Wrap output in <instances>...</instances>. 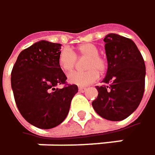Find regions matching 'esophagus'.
Instances as JSON below:
<instances>
[{
  "label": "esophagus",
  "instance_id": "esophagus-1",
  "mask_svg": "<svg viewBox=\"0 0 155 155\" xmlns=\"http://www.w3.org/2000/svg\"><path fill=\"white\" fill-rule=\"evenodd\" d=\"M86 90H87V88H85V87H79V91L80 92L86 91Z\"/></svg>",
  "mask_w": 155,
  "mask_h": 155
}]
</instances>
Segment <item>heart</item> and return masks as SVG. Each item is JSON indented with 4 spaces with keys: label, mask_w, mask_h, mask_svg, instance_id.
I'll use <instances>...</instances> for the list:
<instances>
[{
    "label": "heart",
    "mask_w": 155,
    "mask_h": 155,
    "mask_svg": "<svg viewBox=\"0 0 155 155\" xmlns=\"http://www.w3.org/2000/svg\"><path fill=\"white\" fill-rule=\"evenodd\" d=\"M75 54L80 58H88L85 72L76 71L68 75V81L71 84L84 87L95 82L98 77V71L103 73L106 68V62L104 58L98 55V49L91 43H86L79 46ZM77 58L74 53L68 48L63 49L58 55V64L65 73L71 72L76 65Z\"/></svg>",
    "instance_id": "1"
}]
</instances>
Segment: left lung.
Instances as JSON below:
<instances>
[{
  "label": "left lung",
  "mask_w": 155,
  "mask_h": 155,
  "mask_svg": "<svg viewBox=\"0 0 155 155\" xmlns=\"http://www.w3.org/2000/svg\"><path fill=\"white\" fill-rule=\"evenodd\" d=\"M104 41L107 71L104 86H97V97L92 102L101 117L118 121L129 117L138 107L145 91L146 65L132 40L109 34Z\"/></svg>",
  "instance_id": "obj_1"
}]
</instances>
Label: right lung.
Returning <instances> with one entry per match:
<instances>
[{"label":"right lung","mask_w":155,"mask_h":155,"mask_svg":"<svg viewBox=\"0 0 155 155\" xmlns=\"http://www.w3.org/2000/svg\"><path fill=\"white\" fill-rule=\"evenodd\" d=\"M60 43L40 41L20 52L11 72V88L22 116L39 129H52L66 118L76 85H67L58 64Z\"/></svg>","instance_id":"add662e5"}]
</instances>
